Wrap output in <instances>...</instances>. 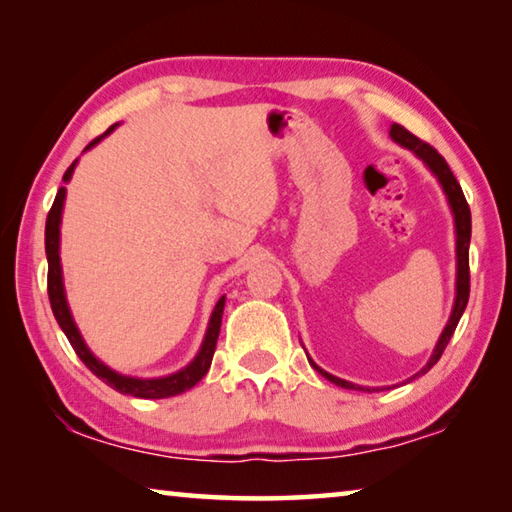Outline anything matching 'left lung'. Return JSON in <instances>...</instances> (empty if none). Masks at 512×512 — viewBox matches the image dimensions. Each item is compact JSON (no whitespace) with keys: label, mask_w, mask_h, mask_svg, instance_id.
Segmentation results:
<instances>
[{"label":"left lung","mask_w":512,"mask_h":512,"mask_svg":"<svg viewBox=\"0 0 512 512\" xmlns=\"http://www.w3.org/2000/svg\"><path fill=\"white\" fill-rule=\"evenodd\" d=\"M391 137L397 142L406 146V149H411L418 158L427 164V167L436 173L440 185H443L445 194L449 198V205H452L454 210V219H456V257H458V275H456V302H454V311L452 316H449V323L445 327V332L440 334V341L436 345V350H433L431 359L427 366L422 368V372L431 370L433 366H436L438 359L443 357V352L447 348L449 339H452L454 329L458 325V320H461L463 311L467 307V298H470V235H472V214H470V205H467L465 201V194L461 185H458L456 176L452 173V169H449V164L445 162L443 155H440L436 149H433L431 144L422 142L420 137H415L413 133L406 131L404 126L400 124H393L391 126ZM311 366H314L320 375L327 377L332 384L341 386V388H352V391H370V388H363V386H357V384H350V381L345 379H339L334 375H329V372H325L323 368H318L314 361H311ZM375 391V388H372Z\"/></svg>","instance_id":"1"}]
</instances>
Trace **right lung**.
Instances as JSON below:
<instances>
[{"label":"right lung","mask_w":512,"mask_h":512,"mask_svg":"<svg viewBox=\"0 0 512 512\" xmlns=\"http://www.w3.org/2000/svg\"><path fill=\"white\" fill-rule=\"evenodd\" d=\"M112 128L115 126H110L103 135H108ZM103 135L94 137V140L88 144V149L97 144ZM74 167H76V160L69 164V169L65 171V176H63L65 183L72 178ZM63 201H65V187H60L56 198H54V205H51V210L47 214V225H45V250H47V264H49L47 293H49L51 311H54V316L58 320L60 329L65 332L67 341L72 343L74 352L79 354V359L103 381V384H108L110 388H115V391L124 393V395L144 397V400H162V397H171V395L189 391V388L196 386L198 381L205 377V372L210 370V363H212L214 350H216V339H219V332H221V316H223L225 298L216 302L212 318H210V327H207L205 341L201 345V352H198V357L189 363L185 370H180V372H176V375H169V377H160V379H135V377L117 375L115 370L103 366V363L88 350V345L83 343L79 329H76L74 320H72V314H69V309H67V300H65V291H63V273H60V257H58L60 212H63Z\"/></svg>","instance_id":"right-lung-1"}]
</instances>
